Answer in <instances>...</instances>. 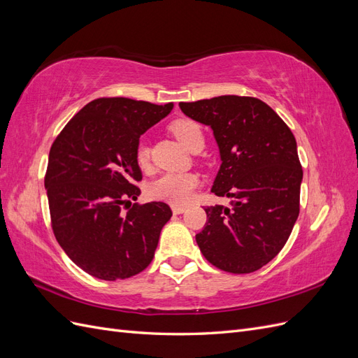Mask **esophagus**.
I'll list each match as a JSON object with an SVG mask.
<instances>
[{"instance_id":"obj_1","label":"esophagus","mask_w":358,"mask_h":358,"mask_svg":"<svg viewBox=\"0 0 358 358\" xmlns=\"http://www.w3.org/2000/svg\"><path fill=\"white\" fill-rule=\"evenodd\" d=\"M171 210H173V213H175V215H180V213H183V212L187 210V208H185V206H175V204H173L171 206Z\"/></svg>"}]
</instances>
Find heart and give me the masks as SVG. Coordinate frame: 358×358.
Masks as SVG:
<instances>
[{"label": "heart", "mask_w": 358, "mask_h": 358, "mask_svg": "<svg viewBox=\"0 0 358 358\" xmlns=\"http://www.w3.org/2000/svg\"><path fill=\"white\" fill-rule=\"evenodd\" d=\"M175 136L191 152L204 146V134L199 122L191 119H179L171 124ZM136 159L140 167H148L150 161V148L146 142H140L136 150ZM200 185V179L191 171H167L150 183L148 192L154 200L170 204H187L192 200L194 192Z\"/></svg>", "instance_id": "heart-1"}]
</instances>
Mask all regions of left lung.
I'll return each instance as SVG.
<instances>
[{
  "instance_id": "8db88e82",
  "label": "left lung",
  "mask_w": 358,
  "mask_h": 358,
  "mask_svg": "<svg viewBox=\"0 0 358 358\" xmlns=\"http://www.w3.org/2000/svg\"><path fill=\"white\" fill-rule=\"evenodd\" d=\"M179 107L213 129L222 164L212 192L231 200L229 208L206 206L197 245L224 272L252 273L284 248L300 212L303 170L294 134L254 96L221 95Z\"/></svg>"
}]
</instances>
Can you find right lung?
<instances>
[{
    "label": "right lung",
    "instance_id": "right-lung-1",
    "mask_svg": "<svg viewBox=\"0 0 358 358\" xmlns=\"http://www.w3.org/2000/svg\"><path fill=\"white\" fill-rule=\"evenodd\" d=\"M171 109L173 103L103 96L76 113L50 148L45 188L52 230L91 276L131 278L152 262L171 209L162 201L131 206L142 180L136 150L140 136Z\"/></svg>",
    "mask_w": 358,
    "mask_h": 358
}]
</instances>
